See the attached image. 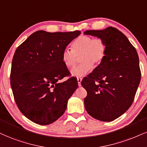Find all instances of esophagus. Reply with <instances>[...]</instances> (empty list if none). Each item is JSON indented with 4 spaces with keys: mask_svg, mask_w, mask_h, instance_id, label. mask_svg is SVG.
I'll return each mask as SVG.
<instances>
[{
    "mask_svg": "<svg viewBox=\"0 0 147 147\" xmlns=\"http://www.w3.org/2000/svg\"><path fill=\"white\" fill-rule=\"evenodd\" d=\"M77 80H78V86H81V81H82V78H78Z\"/></svg>",
    "mask_w": 147,
    "mask_h": 147,
    "instance_id": "obj_1",
    "label": "esophagus"
}]
</instances>
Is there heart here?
Masks as SVG:
<instances>
[{
	"label": "heart",
	"instance_id": "1",
	"mask_svg": "<svg viewBox=\"0 0 147 147\" xmlns=\"http://www.w3.org/2000/svg\"><path fill=\"white\" fill-rule=\"evenodd\" d=\"M107 45L104 39L99 37L93 38L88 35H80L72 43L71 50H63L62 61L67 68L71 69L76 65L78 57L82 63L73 69L71 75L82 77L93 68V64L97 66L106 57Z\"/></svg>",
	"mask_w": 147,
	"mask_h": 147
}]
</instances>
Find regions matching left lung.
I'll return each instance as SVG.
<instances>
[{"label":"left lung","instance_id":"obj_1","mask_svg":"<svg viewBox=\"0 0 147 147\" xmlns=\"http://www.w3.org/2000/svg\"><path fill=\"white\" fill-rule=\"evenodd\" d=\"M84 33L101 38L107 45L103 62L81 82L87 91L85 108L97 120L114 121L129 109L134 99L141 78L138 55L126 36L114 27Z\"/></svg>","mask_w":147,"mask_h":147}]
</instances>
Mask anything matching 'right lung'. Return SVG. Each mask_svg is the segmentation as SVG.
<instances>
[{"mask_svg": "<svg viewBox=\"0 0 147 147\" xmlns=\"http://www.w3.org/2000/svg\"><path fill=\"white\" fill-rule=\"evenodd\" d=\"M80 32L38 30L16 49L11 86L19 110L32 122L51 124L64 114L68 99L78 85L74 77L59 82L69 74L61 56Z\"/></svg>", "mask_w": 147, "mask_h": 147, "instance_id": "right-lung-1", "label": "right lung"}]
</instances>
